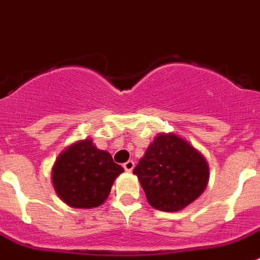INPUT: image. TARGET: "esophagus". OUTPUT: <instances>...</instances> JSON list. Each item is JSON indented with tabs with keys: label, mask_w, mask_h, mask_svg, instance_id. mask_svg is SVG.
<instances>
[{
	"label": "esophagus",
	"mask_w": 260,
	"mask_h": 260,
	"mask_svg": "<svg viewBox=\"0 0 260 260\" xmlns=\"http://www.w3.org/2000/svg\"><path fill=\"white\" fill-rule=\"evenodd\" d=\"M123 168L125 169V172H132L135 168V161L132 160H128L126 162L123 164Z\"/></svg>",
	"instance_id": "obj_1"
}]
</instances>
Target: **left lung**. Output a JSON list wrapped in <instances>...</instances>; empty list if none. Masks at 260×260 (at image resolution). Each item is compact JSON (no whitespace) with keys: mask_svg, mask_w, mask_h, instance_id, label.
Listing matches in <instances>:
<instances>
[{"mask_svg":"<svg viewBox=\"0 0 260 260\" xmlns=\"http://www.w3.org/2000/svg\"><path fill=\"white\" fill-rule=\"evenodd\" d=\"M152 208L178 211L206 189L209 165L186 140L160 134L134 169Z\"/></svg>","mask_w":260,"mask_h":260,"instance_id":"left-lung-1","label":"left lung"}]
</instances>
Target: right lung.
Wrapping results in <instances>:
<instances>
[{
	"label": "right lung",
	"instance_id": "right-lung-1",
	"mask_svg": "<svg viewBox=\"0 0 260 260\" xmlns=\"http://www.w3.org/2000/svg\"><path fill=\"white\" fill-rule=\"evenodd\" d=\"M124 169L91 139L70 145L52 167V185L60 200L71 208H98L107 200L113 181Z\"/></svg>",
	"mask_w": 260,
	"mask_h": 260
}]
</instances>
